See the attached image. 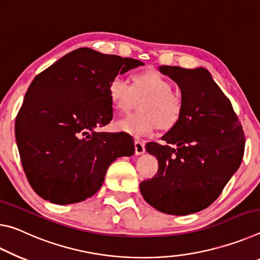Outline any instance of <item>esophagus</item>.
<instances>
[{"instance_id": "obj_1", "label": "esophagus", "mask_w": 260, "mask_h": 260, "mask_svg": "<svg viewBox=\"0 0 260 260\" xmlns=\"http://www.w3.org/2000/svg\"><path fill=\"white\" fill-rule=\"evenodd\" d=\"M135 150L137 155L144 154V153H145V144L139 142V140H135Z\"/></svg>"}]
</instances>
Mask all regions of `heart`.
Masks as SVG:
<instances>
[{
    "instance_id": "b5f03b06",
    "label": "heart",
    "mask_w": 260,
    "mask_h": 260,
    "mask_svg": "<svg viewBox=\"0 0 260 260\" xmlns=\"http://www.w3.org/2000/svg\"><path fill=\"white\" fill-rule=\"evenodd\" d=\"M133 79L131 85L122 76H116L108 85L109 99L121 113L129 112L137 99L147 96L139 104L142 112L117 121V129L135 138H144L158 126L165 130L175 126L182 117L183 100L173 92L170 80L156 71L138 72Z\"/></svg>"
}]
</instances>
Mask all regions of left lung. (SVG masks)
I'll return each instance as SVG.
<instances>
[{
	"instance_id": "1",
	"label": "left lung",
	"mask_w": 260,
	"mask_h": 260,
	"mask_svg": "<svg viewBox=\"0 0 260 260\" xmlns=\"http://www.w3.org/2000/svg\"><path fill=\"white\" fill-rule=\"evenodd\" d=\"M181 88L180 122L146 151L159 161L158 174L140 183L144 199L166 214L188 215L213 203L240 168L243 129L228 98L203 67L161 66Z\"/></svg>"
}]
</instances>
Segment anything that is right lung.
Here are the masks:
<instances>
[{"label": "right lung", "instance_id": "right-lung-1", "mask_svg": "<svg viewBox=\"0 0 260 260\" xmlns=\"http://www.w3.org/2000/svg\"><path fill=\"white\" fill-rule=\"evenodd\" d=\"M142 61L83 47L33 79L16 117L15 135L29 184L45 201L68 205L92 197L117 158L135 144L124 133H99L112 121L108 85Z\"/></svg>", "mask_w": 260, "mask_h": 260}]
</instances>
